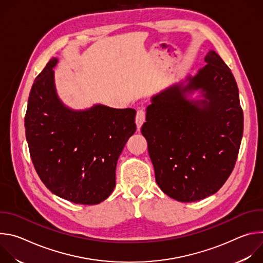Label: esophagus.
Segmentation results:
<instances>
[{"instance_id":"1","label":"esophagus","mask_w":263,"mask_h":263,"mask_svg":"<svg viewBox=\"0 0 263 263\" xmlns=\"http://www.w3.org/2000/svg\"><path fill=\"white\" fill-rule=\"evenodd\" d=\"M144 121H145V111L143 109H138L136 112V119H135L136 126L138 129L142 126Z\"/></svg>"}]
</instances>
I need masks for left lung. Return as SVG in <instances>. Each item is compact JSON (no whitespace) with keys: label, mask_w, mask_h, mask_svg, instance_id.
Listing matches in <instances>:
<instances>
[{"label":"left lung","mask_w":263,"mask_h":263,"mask_svg":"<svg viewBox=\"0 0 263 263\" xmlns=\"http://www.w3.org/2000/svg\"><path fill=\"white\" fill-rule=\"evenodd\" d=\"M186 85L152 97L141 133L161 191L179 202L215 194L231 175L243 132V114L233 73L217 53ZM201 90L203 99L186 98Z\"/></svg>","instance_id":"8db88e82"}]
</instances>
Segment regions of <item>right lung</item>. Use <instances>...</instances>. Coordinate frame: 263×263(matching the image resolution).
<instances>
[{"mask_svg":"<svg viewBox=\"0 0 263 263\" xmlns=\"http://www.w3.org/2000/svg\"><path fill=\"white\" fill-rule=\"evenodd\" d=\"M52 58L36 77L25 116L26 138L36 173L54 195L96 205L116 187L118 159L136 131L132 108L95 105L72 110L58 98Z\"/></svg>","mask_w":263,"mask_h":263,"instance_id":"right-lung-1","label":"right lung"}]
</instances>
